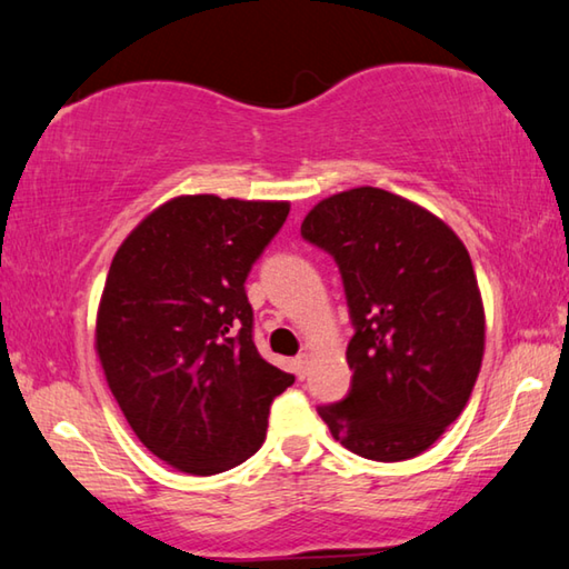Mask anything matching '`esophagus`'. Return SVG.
<instances>
[{"mask_svg":"<svg viewBox=\"0 0 569 569\" xmlns=\"http://www.w3.org/2000/svg\"><path fill=\"white\" fill-rule=\"evenodd\" d=\"M293 366H296V377H298V379H306V373H308V353L296 356Z\"/></svg>","mask_w":569,"mask_h":569,"instance_id":"esophagus-1","label":"esophagus"}]
</instances>
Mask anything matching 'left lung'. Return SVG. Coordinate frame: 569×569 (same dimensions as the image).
<instances>
[{"label": "left lung", "mask_w": 569, "mask_h": 569, "mask_svg": "<svg viewBox=\"0 0 569 569\" xmlns=\"http://www.w3.org/2000/svg\"><path fill=\"white\" fill-rule=\"evenodd\" d=\"M301 236L339 266L353 326L351 389L319 407L321 419L359 457L421 455L467 407L485 353L465 243L429 210L379 188L321 200Z\"/></svg>", "instance_id": "obj_1"}]
</instances>
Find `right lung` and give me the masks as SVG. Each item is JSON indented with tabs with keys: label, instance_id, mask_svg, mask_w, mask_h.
Instances as JSON below:
<instances>
[{
	"label": "right lung",
	"instance_id": "add662e5",
	"mask_svg": "<svg viewBox=\"0 0 569 569\" xmlns=\"http://www.w3.org/2000/svg\"><path fill=\"white\" fill-rule=\"evenodd\" d=\"M288 203L182 196L112 258L98 311L104 377L152 455L210 477L253 457L271 403L293 383L253 343L246 278Z\"/></svg>",
	"mask_w": 569,
	"mask_h": 569
}]
</instances>
